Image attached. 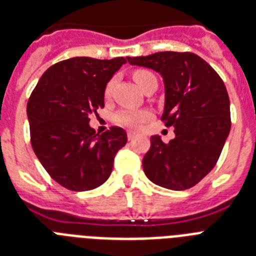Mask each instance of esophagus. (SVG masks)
Listing matches in <instances>:
<instances>
[{
	"label": "esophagus",
	"instance_id": "34e87169",
	"mask_svg": "<svg viewBox=\"0 0 256 256\" xmlns=\"http://www.w3.org/2000/svg\"><path fill=\"white\" fill-rule=\"evenodd\" d=\"M126 136H128V140H133L137 136V132H134V130H128Z\"/></svg>",
	"mask_w": 256,
	"mask_h": 256
}]
</instances>
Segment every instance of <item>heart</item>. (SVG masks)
I'll use <instances>...</instances> for the list:
<instances>
[{"instance_id": "b5f03b06", "label": "heart", "mask_w": 256, "mask_h": 256, "mask_svg": "<svg viewBox=\"0 0 256 256\" xmlns=\"http://www.w3.org/2000/svg\"><path fill=\"white\" fill-rule=\"evenodd\" d=\"M152 78H156L148 70H136L133 73V80L136 81V84L140 86L141 88H145V85L148 84L149 80ZM114 85H115V81L111 80V81L106 85L104 88V95L106 96H110L111 92H112ZM152 114L146 110H122L115 115V122L120 126H130V128H138V126H142L148 119H150Z\"/></svg>"}]
</instances>
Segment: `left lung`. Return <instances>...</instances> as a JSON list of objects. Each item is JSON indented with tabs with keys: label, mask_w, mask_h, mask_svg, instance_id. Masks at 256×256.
<instances>
[{
	"label": "left lung",
	"mask_w": 256,
	"mask_h": 256,
	"mask_svg": "<svg viewBox=\"0 0 256 256\" xmlns=\"http://www.w3.org/2000/svg\"><path fill=\"white\" fill-rule=\"evenodd\" d=\"M130 65L150 68L164 82L161 120L174 126L168 144L150 137L144 172L156 184L183 191L198 184L216 166L230 126V102L217 72L191 52H157L126 57Z\"/></svg>",
	"instance_id": "left-lung-1"
}]
</instances>
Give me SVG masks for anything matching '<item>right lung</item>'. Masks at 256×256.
I'll return each instance as SVG.
<instances>
[{
  "instance_id": "1",
  "label": "right lung",
  "mask_w": 256,
  "mask_h": 256,
  "mask_svg": "<svg viewBox=\"0 0 256 256\" xmlns=\"http://www.w3.org/2000/svg\"><path fill=\"white\" fill-rule=\"evenodd\" d=\"M124 57L98 60L73 57L52 65L27 103L31 145L50 178L70 191H88L111 175L126 133L111 126L99 134L88 126L104 107V88Z\"/></svg>"
}]
</instances>
